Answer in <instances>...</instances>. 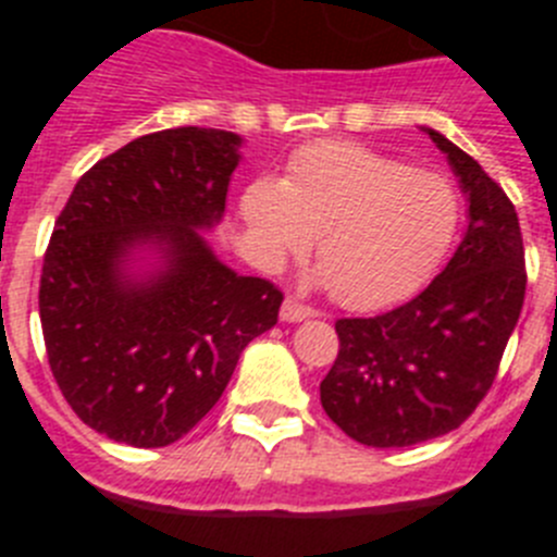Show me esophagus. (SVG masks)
Returning <instances> with one entry per match:
<instances>
[{"label": "esophagus", "mask_w": 557, "mask_h": 557, "mask_svg": "<svg viewBox=\"0 0 557 557\" xmlns=\"http://www.w3.org/2000/svg\"><path fill=\"white\" fill-rule=\"evenodd\" d=\"M314 309L307 307V304L295 301V298H287V301L282 304V321L287 323H298V321H307V318H314Z\"/></svg>", "instance_id": "1"}]
</instances>
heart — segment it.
Instances as JSON below:
<instances>
[{
  "label": "heart",
  "mask_w": 557,
  "mask_h": 557,
  "mask_svg": "<svg viewBox=\"0 0 557 557\" xmlns=\"http://www.w3.org/2000/svg\"><path fill=\"white\" fill-rule=\"evenodd\" d=\"M245 218L270 262L318 239L334 295L376 309L416 293L444 262L460 225L449 178L354 141H321L289 159L282 184L259 178Z\"/></svg>",
  "instance_id": "1"
}]
</instances>
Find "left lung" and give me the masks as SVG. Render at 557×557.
<instances>
[{
    "label": "left lung",
    "mask_w": 557,
    "mask_h": 557,
    "mask_svg": "<svg viewBox=\"0 0 557 557\" xmlns=\"http://www.w3.org/2000/svg\"><path fill=\"white\" fill-rule=\"evenodd\" d=\"M430 136L469 195V231L416 298L334 323L339 351L321 382L326 416L373 449L424 444L476 410L528 287L519 218L505 189L446 136Z\"/></svg>",
    "instance_id": "left-lung-1"
}]
</instances>
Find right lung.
Returning a JSON list of instances; mask_svg holds the SVG:
<instances>
[{
	"instance_id": "right-lung-1",
	"label": "right lung",
	"mask_w": 557,
	"mask_h": 557,
	"mask_svg": "<svg viewBox=\"0 0 557 557\" xmlns=\"http://www.w3.org/2000/svg\"><path fill=\"white\" fill-rule=\"evenodd\" d=\"M243 139L170 127L127 141L77 181L44 253L38 312L49 371L83 424L159 449L218 405L250 339L278 321L284 293L239 275L198 228L220 223ZM156 244L165 270L121 273Z\"/></svg>"
}]
</instances>
